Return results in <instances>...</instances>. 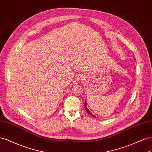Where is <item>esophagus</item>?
<instances>
[{"mask_svg": "<svg viewBox=\"0 0 152 152\" xmlns=\"http://www.w3.org/2000/svg\"><path fill=\"white\" fill-rule=\"evenodd\" d=\"M83 77L82 76H77V81H83Z\"/></svg>", "mask_w": 152, "mask_h": 152, "instance_id": "34e87169", "label": "esophagus"}]
</instances>
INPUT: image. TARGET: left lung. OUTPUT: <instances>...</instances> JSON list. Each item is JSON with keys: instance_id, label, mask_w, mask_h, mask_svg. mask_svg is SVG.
<instances>
[{"instance_id": "left-lung-1", "label": "left lung", "mask_w": 152, "mask_h": 152, "mask_svg": "<svg viewBox=\"0 0 152 152\" xmlns=\"http://www.w3.org/2000/svg\"><path fill=\"white\" fill-rule=\"evenodd\" d=\"M85 110H86V112H88V113L90 115H92V116H94V115H93L91 112L89 111V110L87 109V107H86V101H85Z\"/></svg>"}]
</instances>
